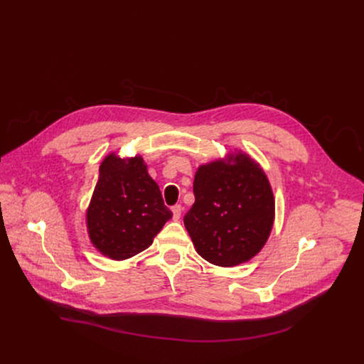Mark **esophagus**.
Wrapping results in <instances>:
<instances>
[{
	"label": "esophagus",
	"mask_w": 364,
	"mask_h": 364,
	"mask_svg": "<svg viewBox=\"0 0 364 364\" xmlns=\"http://www.w3.org/2000/svg\"><path fill=\"white\" fill-rule=\"evenodd\" d=\"M171 212H173V219H179L181 218V215H182V205L181 204H176V205H173L171 207Z\"/></svg>",
	"instance_id": "esophagus-1"
}]
</instances>
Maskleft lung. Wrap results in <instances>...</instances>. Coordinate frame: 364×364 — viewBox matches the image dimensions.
Returning <instances> with one entry per match:
<instances>
[{"instance_id": "left-lung-1", "label": "left lung", "mask_w": 364, "mask_h": 364, "mask_svg": "<svg viewBox=\"0 0 364 364\" xmlns=\"http://www.w3.org/2000/svg\"><path fill=\"white\" fill-rule=\"evenodd\" d=\"M194 196L183 223L203 259L235 267L261 252L272 230L275 201L265 171L247 154L238 151L200 166Z\"/></svg>"}]
</instances>
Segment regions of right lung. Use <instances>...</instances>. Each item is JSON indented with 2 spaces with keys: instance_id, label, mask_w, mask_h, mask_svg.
I'll list each match as a JSON object with an SVG mask.
<instances>
[{
  "instance_id": "right-lung-1",
  "label": "right lung",
  "mask_w": 364,
  "mask_h": 364,
  "mask_svg": "<svg viewBox=\"0 0 364 364\" xmlns=\"http://www.w3.org/2000/svg\"><path fill=\"white\" fill-rule=\"evenodd\" d=\"M171 216L141 155L119 159L112 152L102 161L85 220L103 256L123 261L144 252Z\"/></svg>"
}]
</instances>
